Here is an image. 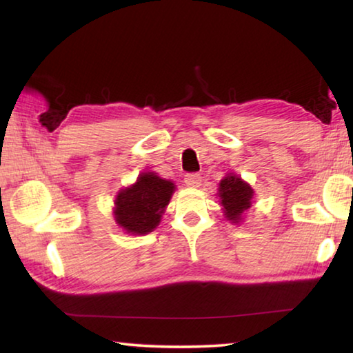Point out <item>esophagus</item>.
<instances>
[{"mask_svg":"<svg viewBox=\"0 0 353 353\" xmlns=\"http://www.w3.org/2000/svg\"><path fill=\"white\" fill-rule=\"evenodd\" d=\"M200 181H201L200 173L194 172V173H186V175H184V183H186V186L189 188H199Z\"/></svg>","mask_w":353,"mask_h":353,"instance_id":"esophagus-1","label":"esophagus"}]
</instances>
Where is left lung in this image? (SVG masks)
I'll return each instance as SVG.
<instances>
[{
  "mask_svg": "<svg viewBox=\"0 0 353 353\" xmlns=\"http://www.w3.org/2000/svg\"><path fill=\"white\" fill-rule=\"evenodd\" d=\"M220 200L225 208V215L234 223L240 220V215L251 206L252 189L236 175H228L220 181Z\"/></svg>",
  "mask_w": 353,
  "mask_h": 353,
  "instance_id": "8db88e82",
  "label": "left lung"
}]
</instances>
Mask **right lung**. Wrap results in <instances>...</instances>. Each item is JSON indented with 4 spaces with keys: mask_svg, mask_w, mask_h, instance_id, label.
I'll list each match as a JSON object with an SVG mask.
<instances>
[{
    "mask_svg": "<svg viewBox=\"0 0 353 353\" xmlns=\"http://www.w3.org/2000/svg\"><path fill=\"white\" fill-rule=\"evenodd\" d=\"M173 189L172 181L163 180L152 172L142 173L132 188L121 190L117 195L116 221L127 232H152L169 205Z\"/></svg>",
    "mask_w": 353,
    "mask_h": 353,
    "instance_id": "right-lung-1",
    "label": "right lung"
}]
</instances>
